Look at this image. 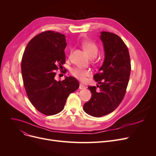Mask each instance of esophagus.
I'll list each match as a JSON object with an SVG mask.
<instances>
[{
    "label": "esophagus",
    "mask_w": 156,
    "mask_h": 156,
    "mask_svg": "<svg viewBox=\"0 0 156 156\" xmlns=\"http://www.w3.org/2000/svg\"><path fill=\"white\" fill-rule=\"evenodd\" d=\"M79 88H80V90H84V89H85L86 88H85V87L83 86V85L80 84V87H79Z\"/></svg>",
    "instance_id": "obj_1"
}]
</instances>
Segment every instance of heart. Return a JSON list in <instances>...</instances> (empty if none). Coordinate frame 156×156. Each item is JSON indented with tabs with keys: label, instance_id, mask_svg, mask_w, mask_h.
Wrapping results in <instances>:
<instances>
[{
	"label": "heart",
	"instance_id": "heart-1",
	"mask_svg": "<svg viewBox=\"0 0 156 156\" xmlns=\"http://www.w3.org/2000/svg\"><path fill=\"white\" fill-rule=\"evenodd\" d=\"M81 47H82L83 50L90 58L95 57L97 55L98 51H99V48H98L96 44L94 42H92V41H83L81 43ZM71 74L74 77H75L79 80L81 81H85L86 78L90 75V72L88 70L75 68L71 69Z\"/></svg>",
	"mask_w": 156,
	"mask_h": 156
}]
</instances>
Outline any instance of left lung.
<instances>
[{"label":"left lung","instance_id":"8db88e82","mask_svg":"<svg viewBox=\"0 0 156 156\" xmlns=\"http://www.w3.org/2000/svg\"><path fill=\"white\" fill-rule=\"evenodd\" d=\"M105 58L99 72L94 76L98 83L88 87L92 93L90 101L83 105L89 115L99 118L113 112L124 98L128 84L131 64L128 49L116 34L101 31Z\"/></svg>","mask_w":156,"mask_h":156}]
</instances>
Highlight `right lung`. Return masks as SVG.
<instances>
[{"instance_id": "1", "label": "right lung", "mask_w": 156, "mask_h": 156, "mask_svg": "<svg viewBox=\"0 0 156 156\" xmlns=\"http://www.w3.org/2000/svg\"><path fill=\"white\" fill-rule=\"evenodd\" d=\"M64 35L46 31L33 38L23 55L21 73L24 88L32 105L47 116L54 115L64 109L70 94L80 86L75 78L55 79L57 66L66 61Z\"/></svg>"}]
</instances>
